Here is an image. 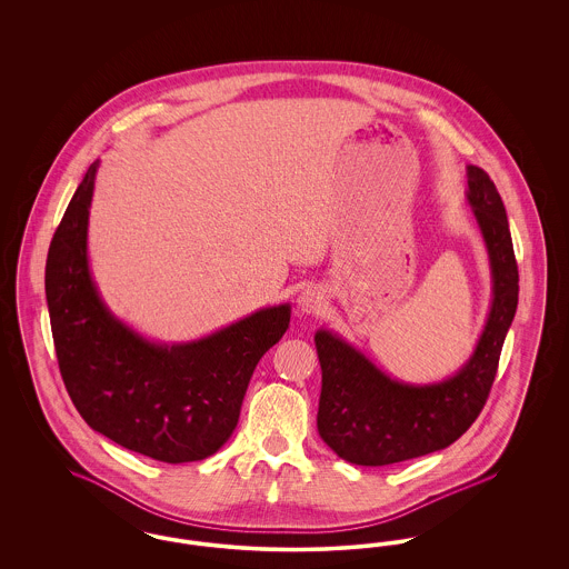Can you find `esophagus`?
<instances>
[{"label":"esophagus","instance_id":"34e87169","mask_svg":"<svg viewBox=\"0 0 569 569\" xmlns=\"http://www.w3.org/2000/svg\"><path fill=\"white\" fill-rule=\"evenodd\" d=\"M325 307V292L316 286H309L305 290H300L297 297L298 313L302 316H313Z\"/></svg>","mask_w":569,"mask_h":569}]
</instances>
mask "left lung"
Here are the masks:
<instances>
[{"label":"left lung","instance_id":"obj_1","mask_svg":"<svg viewBox=\"0 0 569 569\" xmlns=\"http://www.w3.org/2000/svg\"><path fill=\"white\" fill-rule=\"evenodd\" d=\"M465 198L487 247L492 298L473 352L452 376L431 383L390 378L341 335L320 328L313 337L322 367L318 431L339 459L381 467L443 450L487 403L515 320L518 267L503 200L471 163Z\"/></svg>","mask_w":569,"mask_h":569}]
</instances>
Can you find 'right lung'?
Instances as JSON below:
<instances>
[{
	"label": "right lung",
	"mask_w": 569,
	"mask_h": 569,
	"mask_svg": "<svg viewBox=\"0 0 569 569\" xmlns=\"http://www.w3.org/2000/svg\"><path fill=\"white\" fill-rule=\"evenodd\" d=\"M100 160L89 166L54 232L47 302L54 352L82 420L110 441L162 462L202 460L237 429L247 383L290 326V302L216 332L163 343L119 320L89 267L87 232Z\"/></svg>",
	"instance_id": "add662e5"
}]
</instances>
